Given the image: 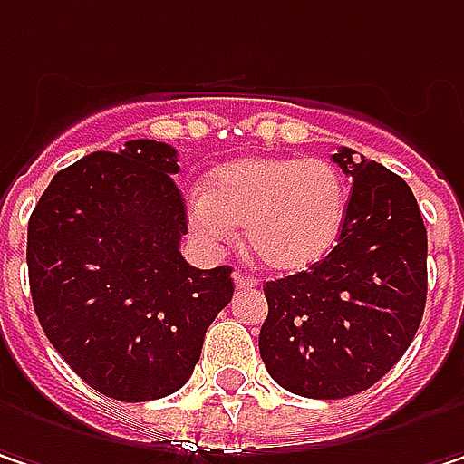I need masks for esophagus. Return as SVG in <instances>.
I'll return each mask as SVG.
<instances>
[{"mask_svg":"<svg viewBox=\"0 0 464 464\" xmlns=\"http://www.w3.org/2000/svg\"><path fill=\"white\" fill-rule=\"evenodd\" d=\"M233 284H236V289H252V286H257V278L236 271V274H233Z\"/></svg>","mask_w":464,"mask_h":464,"instance_id":"obj_1","label":"esophagus"}]
</instances>
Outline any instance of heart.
Segmentation results:
<instances>
[{
    "mask_svg": "<svg viewBox=\"0 0 464 464\" xmlns=\"http://www.w3.org/2000/svg\"><path fill=\"white\" fill-rule=\"evenodd\" d=\"M348 212L343 175L324 159L255 156L218 169L190 201V223L212 244L246 228L255 257L278 274L316 266L337 244Z\"/></svg>",
    "mask_w": 464,
    "mask_h": 464,
    "instance_id": "b5f03b06",
    "label": "heart"
}]
</instances>
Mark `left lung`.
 Masks as SVG:
<instances>
[{
	"label": "left lung",
	"mask_w": 464,
	"mask_h": 464,
	"mask_svg": "<svg viewBox=\"0 0 464 464\" xmlns=\"http://www.w3.org/2000/svg\"><path fill=\"white\" fill-rule=\"evenodd\" d=\"M353 180L337 246L308 271L266 284L260 356L305 399H348L385 377L414 340L428 297V231L411 188L340 148Z\"/></svg>",
	"instance_id": "8db88e82"
}]
</instances>
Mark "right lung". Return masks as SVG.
<instances>
[{"mask_svg":"<svg viewBox=\"0 0 464 464\" xmlns=\"http://www.w3.org/2000/svg\"><path fill=\"white\" fill-rule=\"evenodd\" d=\"M178 150L130 140L61 169L28 220V284L39 324L65 363L108 399H164L201 356L207 326L231 303L228 266L198 271Z\"/></svg>","mask_w":464,"mask_h":464,"instance_id":"obj_1","label":"right lung"}]
</instances>
